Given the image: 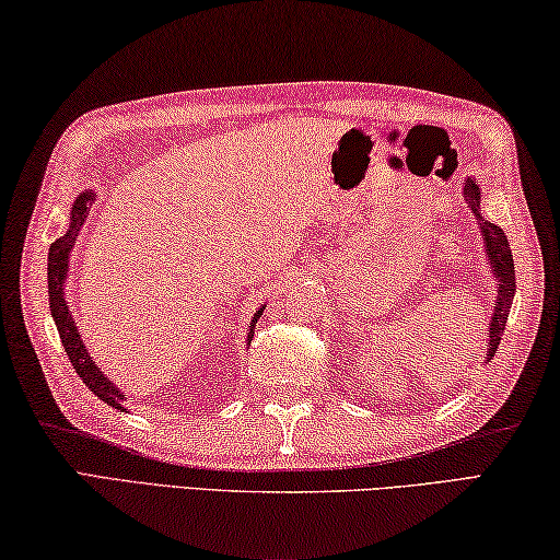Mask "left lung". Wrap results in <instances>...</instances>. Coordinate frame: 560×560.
I'll list each match as a JSON object with an SVG mask.
<instances>
[{
  "instance_id": "1",
  "label": "left lung",
  "mask_w": 560,
  "mask_h": 560,
  "mask_svg": "<svg viewBox=\"0 0 560 560\" xmlns=\"http://www.w3.org/2000/svg\"><path fill=\"white\" fill-rule=\"evenodd\" d=\"M465 191V201L469 209H472L479 233H482L485 241V253H487V262H489V272L492 278H497V300H494V310H492V319H489V329H487V357L482 364H489L492 357L497 354L499 341H502L504 327H506V317L509 310H512L514 302V292H516V282H514V258H512V248H509V238L506 233L499 229L497 223L485 221L482 215V186L477 184V179L467 176L463 184Z\"/></svg>"
}]
</instances>
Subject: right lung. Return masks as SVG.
<instances>
[{"label":"right lung","instance_id":"add662e5","mask_svg":"<svg viewBox=\"0 0 560 560\" xmlns=\"http://www.w3.org/2000/svg\"><path fill=\"white\" fill-rule=\"evenodd\" d=\"M95 196H97L95 189H85L75 196L71 203V211H68L66 233L61 235V238H56L51 243V248H48V268H46L48 307H51V317L56 322L58 337H61V345L66 349L68 359H71L75 374L81 376L83 384L91 388L97 398L105 400L110 408H115L117 413H127L125 394L113 384L110 378L105 376V371L97 369L93 357L88 354V347L83 345L81 331H78V327H75V319L71 315V307H68V300H66V280H68V265H71V250L75 245L78 233H81L83 223L88 219V213H91V206L95 203ZM262 310H265V305L260 310H255V315L250 317L248 339H245V345H250L255 325H258Z\"/></svg>","mask_w":560,"mask_h":560}]
</instances>
